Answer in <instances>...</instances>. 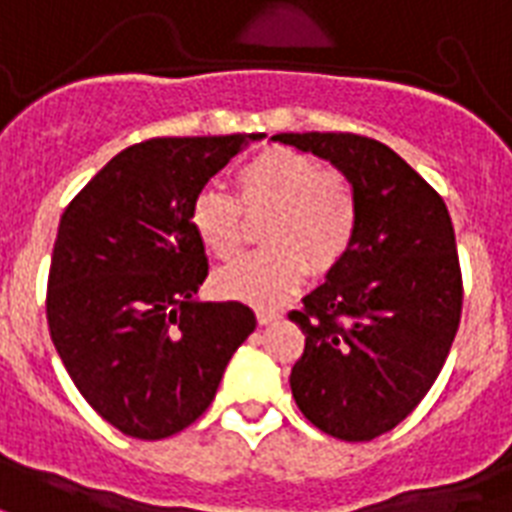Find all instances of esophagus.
<instances>
[{
  "label": "esophagus",
  "mask_w": 512,
  "mask_h": 512,
  "mask_svg": "<svg viewBox=\"0 0 512 512\" xmlns=\"http://www.w3.org/2000/svg\"><path fill=\"white\" fill-rule=\"evenodd\" d=\"M256 320L261 326H269V323H277L280 320V312L277 310H256Z\"/></svg>",
  "instance_id": "obj_1"
}]
</instances>
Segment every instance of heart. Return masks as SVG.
<instances>
[{"instance_id": "obj_1", "label": "heart", "mask_w": 512, "mask_h": 512, "mask_svg": "<svg viewBox=\"0 0 512 512\" xmlns=\"http://www.w3.org/2000/svg\"><path fill=\"white\" fill-rule=\"evenodd\" d=\"M240 202L219 189H200L189 205V224L202 248L232 259L245 240V213H269L267 251L248 253L216 272V291L253 307H272L299 291L310 267L328 275L350 253L358 235V194L342 173L315 157L272 146L237 170Z\"/></svg>"}]
</instances>
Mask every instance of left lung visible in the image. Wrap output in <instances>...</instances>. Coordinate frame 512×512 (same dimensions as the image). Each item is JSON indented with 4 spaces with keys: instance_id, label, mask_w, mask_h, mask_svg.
Listing matches in <instances>:
<instances>
[{
    "instance_id": "left-lung-1",
    "label": "left lung",
    "mask_w": 512,
    "mask_h": 512,
    "mask_svg": "<svg viewBox=\"0 0 512 512\" xmlns=\"http://www.w3.org/2000/svg\"><path fill=\"white\" fill-rule=\"evenodd\" d=\"M328 160L358 194L350 253L288 318L304 331L291 371L301 414L339 441H371L419 406L462 318L446 202L390 146L355 133H277Z\"/></svg>"
}]
</instances>
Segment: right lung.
<instances>
[{"label":"right lung","instance_id":"right-lung-1","mask_svg":"<svg viewBox=\"0 0 512 512\" xmlns=\"http://www.w3.org/2000/svg\"><path fill=\"white\" fill-rule=\"evenodd\" d=\"M259 138L128 146L63 211L47 280L50 339L82 398L130 438L160 441L200 419L256 328L240 301L194 299L208 259L189 205Z\"/></svg>","mask_w":512,"mask_h":512}]
</instances>
